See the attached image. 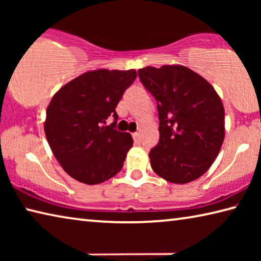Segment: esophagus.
<instances>
[{"label":"esophagus","instance_id":"obj_1","mask_svg":"<svg viewBox=\"0 0 261 261\" xmlns=\"http://www.w3.org/2000/svg\"><path fill=\"white\" fill-rule=\"evenodd\" d=\"M132 137H134V139L136 140V141H139V132H135V134H132Z\"/></svg>","mask_w":261,"mask_h":261}]
</instances>
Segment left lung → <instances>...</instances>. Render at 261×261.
Here are the masks:
<instances>
[{"label":"left lung","instance_id":"left-lung-1","mask_svg":"<svg viewBox=\"0 0 261 261\" xmlns=\"http://www.w3.org/2000/svg\"><path fill=\"white\" fill-rule=\"evenodd\" d=\"M156 101L160 139L149 152L154 173L184 184L205 174L224 139V108L213 86L182 65L138 70Z\"/></svg>","mask_w":261,"mask_h":261}]
</instances>
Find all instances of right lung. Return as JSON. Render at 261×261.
<instances>
[{
	"label": "right lung",
	"mask_w": 261,
	"mask_h": 261,
	"mask_svg": "<svg viewBox=\"0 0 261 261\" xmlns=\"http://www.w3.org/2000/svg\"><path fill=\"white\" fill-rule=\"evenodd\" d=\"M135 70H96L82 74L53 96L45 132L57 161L74 179L99 184L122 169L134 139L116 130L115 108L135 82ZM109 116L110 126H103Z\"/></svg>",
	"instance_id": "right-lung-1"
}]
</instances>
